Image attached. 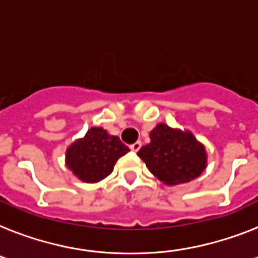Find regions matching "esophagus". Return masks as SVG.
I'll return each mask as SVG.
<instances>
[{"label": "esophagus", "mask_w": 258, "mask_h": 258, "mask_svg": "<svg viewBox=\"0 0 258 258\" xmlns=\"http://www.w3.org/2000/svg\"><path fill=\"white\" fill-rule=\"evenodd\" d=\"M141 142L138 141V142H136V144H133V145H131V149L132 150H133V152H138V150H140V149H141Z\"/></svg>", "instance_id": "esophagus-1"}]
</instances>
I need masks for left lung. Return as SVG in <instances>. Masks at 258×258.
I'll use <instances>...</instances> for the list:
<instances>
[{
    "mask_svg": "<svg viewBox=\"0 0 258 258\" xmlns=\"http://www.w3.org/2000/svg\"><path fill=\"white\" fill-rule=\"evenodd\" d=\"M137 155L153 175L167 186L187 183L207 167V152L190 131L158 124L150 132V144Z\"/></svg>",
    "mask_w": 258,
    "mask_h": 258,
    "instance_id": "8db88e82",
    "label": "left lung"
}]
</instances>
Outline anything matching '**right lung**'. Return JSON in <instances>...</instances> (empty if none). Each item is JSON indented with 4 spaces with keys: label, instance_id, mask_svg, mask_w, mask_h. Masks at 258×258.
I'll list each match as a JSON object with an SVG mask.
<instances>
[{
    "label": "right lung",
    "instance_id": "obj_1",
    "mask_svg": "<svg viewBox=\"0 0 258 258\" xmlns=\"http://www.w3.org/2000/svg\"><path fill=\"white\" fill-rule=\"evenodd\" d=\"M129 148L103 127L92 126L66 150V165L72 174L86 183H97L109 175L118 158Z\"/></svg>",
    "mask_w": 258,
    "mask_h": 258
}]
</instances>
